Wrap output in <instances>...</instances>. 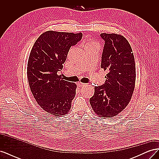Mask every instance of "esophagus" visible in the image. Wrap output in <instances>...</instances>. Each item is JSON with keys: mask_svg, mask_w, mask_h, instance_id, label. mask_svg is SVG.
Here are the masks:
<instances>
[{"mask_svg": "<svg viewBox=\"0 0 159 159\" xmlns=\"http://www.w3.org/2000/svg\"><path fill=\"white\" fill-rule=\"evenodd\" d=\"M78 85L79 86V87H85V86L88 85V84L87 85V84H84V83H81V82H80V83L78 84Z\"/></svg>", "mask_w": 159, "mask_h": 159, "instance_id": "esophagus-1", "label": "esophagus"}]
</instances>
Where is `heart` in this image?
<instances>
[{"mask_svg": "<svg viewBox=\"0 0 159 159\" xmlns=\"http://www.w3.org/2000/svg\"><path fill=\"white\" fill-rule=\"evenodd\" d=\"M99 48V44L98 42L89 40H88L87 42L85 43V50L90 49V48Z\"/></svg>", "mask_w": 159, "mask_h": 159, "instance_id": "obj_1", "label": "heart"}]
</instances>
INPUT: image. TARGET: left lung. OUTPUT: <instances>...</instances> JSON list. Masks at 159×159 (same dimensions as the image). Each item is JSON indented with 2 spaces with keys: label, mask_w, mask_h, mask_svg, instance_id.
Masks as SVG:
<instances>
[{
  "label": "left lung",
  "mask_w": 159,
  "mask_h": 159,
  "mask_svg": "<svg viewBox=\"0 0 159 159\" xmlns=\"http://www.w3.org/2000/svg\"><path fill=\"white\" fill-rule=\"evenodd\" d=\"M104 40L101 68L107 71L104 84L95 86L89 99L92 109L101 117L116 116L126 107L135 85V64L131 47L125 38L102 33Z\"/></svg>",
  "instance_id": "8db88e82"
}]
</instances>
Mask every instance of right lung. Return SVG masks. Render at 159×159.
Here are the masks:
<instances>
[{"label":"right lung","instance_id":"1","mask_svg":"<svg viewBox=\"0 0 159 159\" xmlns=\"http://www.w3.org/2000/svg\"><path fill=\"white\" fill-rule=\"evenodd\" d=\"M81 38V33L50 30L39 36L30 54L27 77L31 92L40 106L55 116L68 113L75 98L76 85L57 74L70 48Z\"/></svg>","mask_w":159,"mask_h":159}]
</instances>
